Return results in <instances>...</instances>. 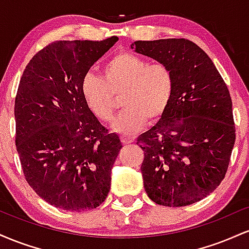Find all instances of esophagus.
Returning <instances> with one entry per match:
<instances>
[{
    "label": "esophagus",
    "instance_id": "esophagus-1",
    "mask_svg": "<svg viewBox=\"0 0 249 249\" xmlns=\"http://www.w3.org/2000/svg\"><path fill=\"white\" fill-rule=\"evenodd\" d=\"M121 141L123 144H131V142H133V138H131L130 136H125V134H123V136H121Z\"/></svg>",
    "mask_w": 249,
    "mask_h": 249
}]
</instances>
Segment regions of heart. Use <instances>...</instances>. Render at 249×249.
<instances>
[{"label": "heart", "instance_id": "b5f03b06", "mask_svg": "<svg viewBox=\"0 0 249 249\" xmlns=\"http://www.w3.org/2000/svg\"><path fill=\"white\" fill-rule=\"evenodd\" d=\"M176 79L172 68L164 62L121 53L105 63L102 77L88 73L82 81V95L99 121H112L116 97L122 95L124 110L116 119L117 132L132 134L146 121H157L172 101Z\"/></svg>", "mask_w": 249, "mask_h": 249}]
</instances>
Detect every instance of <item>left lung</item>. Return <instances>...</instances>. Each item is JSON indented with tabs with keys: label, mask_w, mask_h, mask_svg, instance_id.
<instances>
[{
	"label": "left lung",
	"mask_w": 249,
	"mask_h": 249,
	"mask_svg": "<svg viewBox=\"0 0 249 249\" xmlns=\"http://www.w3.org/2000/svg\"><path fill=\"white\" fill-rule=\"evenodd\" d=\"M131 48L172 68L176 87L161 119L137 139L148 198L181 207L222 181L235 142L232 99L212 59L190 39L137 41Z\"/></svg>",
	"instance_id": "obj_1"
}]
</instances>
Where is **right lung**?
I'll use <instances>...</instances> for the list:
<instances>
[{"mask_svg": "<svg viewBox=\"0 0 249 249\" xmlns=\"http://www.w3.org/2000/svg\"><path fill=\"white\" fill-rule=\"evenodd\" d=\"M117 41L50 43L30 59L19 81L15 142L24 178L61 210H93L110 191L122 142L91 112L82 81Z\"/></svg>", "mask_w": 249, "mask_h": 249, "instance_id": "add662e5", "label": "right lung"}]
</instances>
